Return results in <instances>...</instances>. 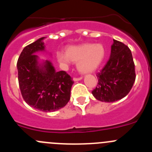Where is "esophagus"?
Returning a JSON list of instances; mask_svg holds the SVG:
<instances>
[{
  "label": "esophagus",
  "instance_id": "1",
  "mask_svg": "<svg viewBox=\"0 0 152 152\" xmlns=\"http://www.w3.org/2000/svg\"><path fill=\"white\" fill-rule=\"evenodd\" d=\"M83 78V77H75L73 78V80H75V81H77V80H81V79Z\"/></svg>",
  "mask_w": 152,
  "mask_h": 152
}]
</instances>
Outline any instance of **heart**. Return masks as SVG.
Returning <instances> with one entry per match:
<instances>
[{
  "mask_svg": "<svg viewBox=\"0 0 152 152\" xmlns=\"http://www.w3.org/2000/svg\"><path fill=\"white\" fill-rule=\"evenodd\" d=\"M105 56V49L101 44L85 43L75 46H69L66 52H57L56 57L63 68L70 64V61L77 62V67L80 72L88 74L94 72L103 62Z\"/></svg>",
  "mask_w": 152,
  "mask_h": 152,
  "instance_id": "heart-1",
  "label": "heart"
}]
</instances>
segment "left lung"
I'll list each match as a JSON object with an SVG mask.
<instances>
[{
	"label": "left lung",
	"mask_w": 152,
	"mask_h": 152,
	"mask_svg": "<svg viewBox=\"0 0 152 152\" xmlns=\"http://www.w3.org/2000/svg\"><path fill=\"white\" fill-rule=\"evenodd\" d=\"M96 77L97 86L92 91L96 100L110 103L128 94L135 80V64L129 47L113 39L110 58Z\"/></svg>",
	"instance_id": "left-lung-1"
}]
</instances>
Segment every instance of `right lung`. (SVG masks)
I'll use <instances>...</instances> for the list:
<instances>
[{"label":"right lung","instance_id":"add662e5","mask_svg":"<svg viewBox=\"0 0 152 152\" xmlns=\"http://www.w3.org/2000/svg\"><path fill=\"white\" fill-rule=\"evenodd\" d=\"M44 39L23 49L17 64L19 86L28 105L44 112H54L69 101L74 81L64 71L56 72L50 61L39 62L35 54L45 50Z\"/></svg>","mask_w":152,"mask_h":152}]
</instances>
